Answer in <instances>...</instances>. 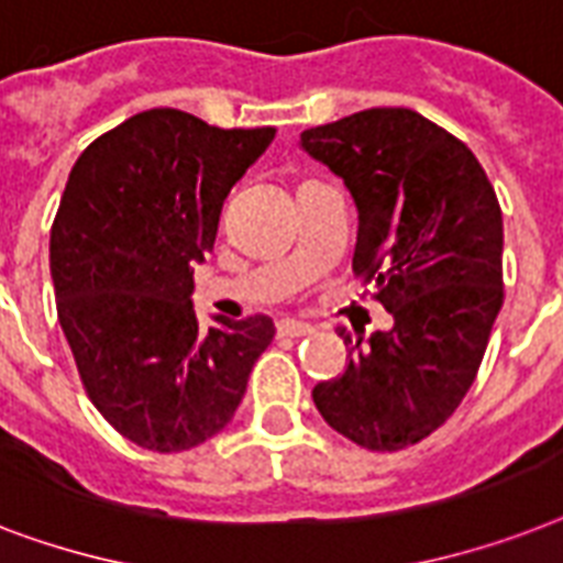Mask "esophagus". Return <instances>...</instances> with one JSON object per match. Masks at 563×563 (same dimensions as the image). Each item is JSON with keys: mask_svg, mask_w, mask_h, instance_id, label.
<instances>
[{"mask_svg": "<svg viewBox=\"0 0 563 563\" xmlns=\"http://www.w3.org/2000/svg\"><path fill=\"white\" fill-rule=\"evenodd\" d=\"M278 336H308L313 334V328L308 325V322H299V319H278Z\"/></svg>", "mask_w": 563, "mask_h": 563, "instance_id": "esophagus-1", "label": "esophagus"}]
</instances>
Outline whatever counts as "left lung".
I'll list each match as a JSON object with an SVG mask.
<instances>
[{
  "label": "left lung",
  "instance_id": "obj_1",
  "mask_svg": "<svg viewBox=\"0 0 563 563\" xmlns=\"http://www.w3.org/2000/svg\"><path fill=\"white\" fill-rule=\"evenodd\" d=\"M302 151L357 206L354 276L393 313L349 336L343 375L313 386L336 433L404 451L456 412L503 308V211L465 142L407 107H375L302 133Z\"/></svg>",
  "mask_w": 563,
  "mask_h": 563
}]
</instances>
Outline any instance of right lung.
I'll list each match as a JSON object with an SVG mask.
<instances>
[{"mask_svg": "<svg viewBox=\"0 0 563 563\" xmlns=\"http://www.w3.org/2000/svg\"><path fill=\"white\" fill-rule=\"evenodd\" d=\"M273 136L156 107L71 168L48 246L57 319L89 401L145 451H191L220 433L273 343L264 313L200 331L191 305L229 188Z\"/></svg>", "mask_w": 563, "mask_h": 563, "instance_id": "add662e5", "label": "right lung"}]
</instances>
